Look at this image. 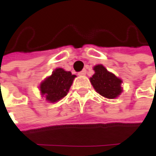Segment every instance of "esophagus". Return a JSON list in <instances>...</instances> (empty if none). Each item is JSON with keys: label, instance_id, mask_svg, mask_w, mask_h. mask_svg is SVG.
I'll return each mask as SVG.
<instances>
[{"label": "esophagus", "instance_id": "34e87169", "mask_svg": "<svg viewBox=\"0 0 156 156\" xmlns=\"http://www.w3.org/2000/svg\"><path fill=\"white\" fill-rule=\"evenodd\" d=\"M86 73H87V70H86V69H83L82 71H81V72H79V73H78V75H80V76H83V75H86Z\"/></svg>", "mask_w": 156, "mask_h": 156}]
</instances>
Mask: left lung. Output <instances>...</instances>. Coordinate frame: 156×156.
<instances>
[{"instance_id":"left-lung-1","label":"left lung","mask_w":156,"mask_h":156,"mask_svg":"<svg viewBox=\"0 0 156 156\" xmlns=\"http://www.w3.org/2000/svg\"><path fill=\"white\" fill-rule=\"evenodd\" d=\"M94 74L90 78V81L97 93L108 99H115L121 94L122 81L120 78L108 72L101 64L94 66Z\"/></svg>"}]
</instances>
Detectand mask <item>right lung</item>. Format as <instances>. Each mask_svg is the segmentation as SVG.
<instances>
[{
    "label": "right lung",
    "mask_w": 156,
    "mask_h": 156,
    "mask_svg": "<svg viewBox=\"0 0 156 156\" xmlns=\"http://www.w3.org/2000/svg\"><path fill=\"white\" fill-rule=\"evenodd\" d=\"M75 75L63 69H56L52 75L47 77L40 85L42 96L50 102H56L67 95L75 79Z\"/></svg>",
    "instance_id": "right-lung-1"
}]
</instances>
